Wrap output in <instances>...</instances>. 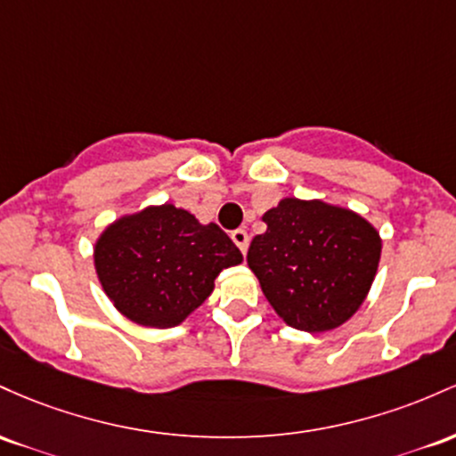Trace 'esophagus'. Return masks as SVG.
<instances>
[{
	"instance_id": "1",
	"label": "esophagus",
	"mask_w": 456,
	"mask_h": 456,
	"mask_svg": "<svg viewBox=\"0 0 456 456\" xmlns=\"http://www.w3.org/2000/svg\"><path fill=\"white\" fill-rule=\"evenodd\" d=\"M230 237H232V241H234V245H237L239 249H241V252L245 254L248 252V245H249V237H248V232H245L243 228H239V230H234L232 234H230Z\"/></svg>"
}]
</instances>
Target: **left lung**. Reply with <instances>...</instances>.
Returning a JSON list of instances; mask_svg holds the SVG:
<instances>
[{
    "label": "left lung",
    "instance_id": "obj_1",
    "mask_svg": "<svg viewBox=\"0 0 456 456\" xmlns=\"http://www.w3.org/2000/svg\"><path fill=\"white\" fill-rule=\"evenodd\" d=\"M248 265L280 319L295 330L330 331L364 304L381 258V237L349 208L284 198L263 215Z\"/></svg>",
    "mask_w": 456,
    "mask_h": 456
}]
</instances>
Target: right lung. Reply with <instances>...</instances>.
<instances>
[{"instance_id": "add662e5", "label": "right lung", "mask_w": 456, "mask_h": 456, "mask_svg": "<svg viewBox=\"0 0 456 456\" xmlns=\"http://www.w3.org/2000/svg\"><path fill=\"white\" fill-rule=\"evenodd\" d=\"M243 260L217 224L174 204L125 215L94 245V269L116 310L137 325L166 330L187 319L222 269Z\"/></svg>"}]
</instances>
